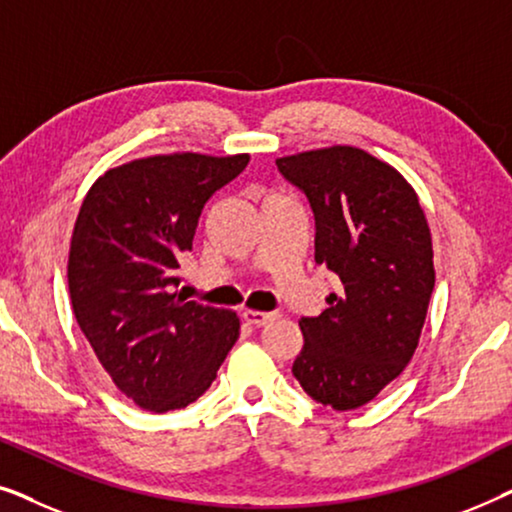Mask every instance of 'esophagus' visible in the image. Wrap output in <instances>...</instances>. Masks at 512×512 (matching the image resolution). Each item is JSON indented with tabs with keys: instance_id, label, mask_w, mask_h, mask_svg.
Masks as SVG:
<instances>
[{
	"instance_id": "esophagus-1",
	"label": "esophagus",
	"mask_w": 512,
	"mask_h": 512,
	"mask_svg": "<svg viewBox=\"0 0 512 512\" xmlns=\"http://www.w3.org/2000/svg\"><path fill=\"white\" fill-rule=\"evenodd\" d=\"M242 319L247 321V324H251V326H256V328H263V326H268V324H272V321L277 319V314L275 312H258V310H244L242 312Z\"/></svg>"
}]
</instances>
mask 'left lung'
Wrapping results in <instances>:
<instances>
[{
  "label": "left lung",
  "instance_id": "left-lung-1",
  "mask_svg": "<svg viewBox=\"0 0 512 512\" xmlns=\"http://www.w3.org/2000/svg\"><path fill=\"white\" fill-rule=\"evenodd\" d=\"M314 214V261L340 277L319 317L300 319L293 377L333 410H356L415 354L436 272L424 209L394 167L354 146L277 158Z\"/></svg>",
  "mask_w": 512,
  "mask_h": 512
}]
</instances>
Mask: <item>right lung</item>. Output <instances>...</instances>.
I'll list each match as a JSON object with an SVG mask.
<instances>
[{"instance_id":"obj_1","label":"right lung","mask_w":512,"mask_h":512,"mask_svg":"<svg viewBox=\"0 0 512 512\" xmlns=\"http://www.w3.org/2000/svg\"><path fill=\"white\" fill-rule=\"evenodd\" d=\"M249 163L172 153L125 163L90 186L67 279L74 317L102 368L149 412L186 408L214 382L240 319L174 293L205 202Z\"/></svg>"}]
</instances>
